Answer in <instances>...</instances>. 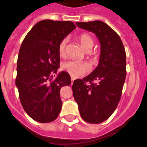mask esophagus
<instances>
[{
	"label": "esophagus",
	"instance_id": "34e87169",
	"mask_svg": "<svg viewBox=\"0 0 147 147\" xmlns=\"http://www.w3.org/2000/svg\"><path fill=\"white\" fill-rule=\"evenodd\" d=\"M71 84H73V82H74V77L71 76Z\"/></svg>",
	"mask_w": 147,
	"mask_h": 147
}]
</instances>
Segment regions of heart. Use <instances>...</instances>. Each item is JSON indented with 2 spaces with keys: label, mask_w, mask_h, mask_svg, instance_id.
Returning a JSON list of instances; mask_svg holds the SVG:
<instances>
[{
  "label": "heart",
  "mask_w": 147,
  "mask_h": 147,
  "mask_svg": "<svg viewBox=\"0 0 147 147\" xmlns=\"http://www.w3.org/2000/svg\"><path fill=\"white\" fill-rule=\"evenodd\" d=\"M81 47L87 51H91L94 44L92 37L87 33H82L78 38ZM67 38H64L61 41L59 46V53L61 57H64L66 55V47L67 44ZM62 68L72 76L78 78L84 76L90 70L88 64L79 61H70L65 62L62 65Z\"/></svg>",
  "instance_id": "b5f03b06"
}]
</instances>
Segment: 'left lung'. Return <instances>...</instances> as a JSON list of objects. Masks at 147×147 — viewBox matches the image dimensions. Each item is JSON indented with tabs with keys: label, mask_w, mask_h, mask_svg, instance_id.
I'll use <instances>...</instances> for the list:
<instances>
[{
	"label": "left lung",
	"mask_w": 147,
	"mask_h": 147,
	"mask_svg": "<svg viewBox=\"0 0 147 147\" xmlns=\"http://www.w3.org/2000/svg\"><path fill=\"white\" fill-rule=\"evenodd\" d=\"M76 24L94 33L101 45L97 67L83 80H75L72 86L83 119L99 123L114 113L119 102L126 78V52L119 36L105 23L94 21ZM94 80L96 83H92Z\"/></svg>",
	"instance_id": "left-lung-1"
}]
</instances>
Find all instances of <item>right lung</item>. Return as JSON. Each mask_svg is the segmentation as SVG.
Segmentation results:
<instances>
[{
    "mask_svg": "<svg viewBox=\"0 0 147 147\" xmlns=\"http://www.w3.org/2000/svg\"><path fill=\"white\" fill-rule=\"evenodd\" d=\"M76 28L71 21L43 20L35 25L23 40L16 85L25 111L38 122H51L61 112L60 90L70 85L71 80L67 72L57 74L59 46Z\"/></svg>",
    "mask_w": 147,
    "mask_h": 147,
    "instance_id": "right-lung-1",
    "label": "right lung"
}]
</instances>
